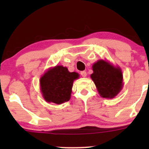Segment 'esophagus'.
Returning a JSON list of instances; mask_svg holds the SVG:
<instances>
[{"instance_id":"1","label":"esophagus","mask_w":149,"mask_h":149,"mask_svg":"<svg viewBox=\"0 0 149 149\" xmlns=\"http://www.w3.org/2000/svg\"><path fill=\"white\" fill-rule=\"evenodd\" d=\"M81 75L83 77H86V75H87L86 71H85V70H84V71H81Z\"/></svg>"}]
</instances>
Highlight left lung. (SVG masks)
<instances>
[{"mask_svg": "<svg viewBox=\"0 0 149 149\" xmlns=\"http://www.w3.org/2000/svg\"><path fill=\"white\" fill-rule=\"evenodd\" d=\"M91 78L102 97L112 99L123 88V76L121 69L107 61L100 60L92 66Z\"/></svg>", "mask_w": 149, "mask_h": 149, "instance_id": "8db88e82", "label": "left lung"}]
</instances>
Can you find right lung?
Wrapping results in <instances>:
<instances>
[{
	"label": "right lung",
	"instance_id": "1",
	"mask_svg": "<svg viewBox=\"0 0 149 149\" xmlns=\"http://www.w3.org/2000/svg\"><path fill=\"white\" fill-rule=\"evenodd\" d=\"M79 76V73L69 72L62 65L49 69L40 78V88L45 101L57 104L69 101L73 83Z\"/></svg>",
	"mask_w": 149,
	"mask_h": 149
}]
</instances>
